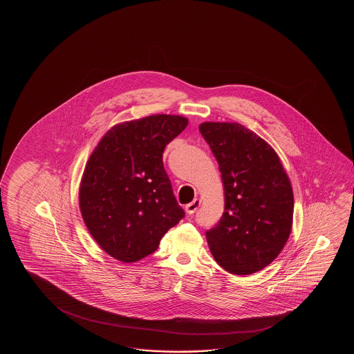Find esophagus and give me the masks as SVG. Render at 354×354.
Instances as JSON below:
<instances>
[{"instance_id": "obj_1", "label": "esophagus", "mask_w": 354, "mask_h": 354, "mask_svg": "<svg viewBox=\"0 0 354 354\" xmlns=\"http://www.w3.org/2000/svg\"><path fill=\"white\" fill-rule=\"evenodd\" d=\"M200 205H201V200L195 198L192 203L186 205V212H187L188 215H194L196 211H197V209L200 207Z\"/></svg>"}]
</instances>
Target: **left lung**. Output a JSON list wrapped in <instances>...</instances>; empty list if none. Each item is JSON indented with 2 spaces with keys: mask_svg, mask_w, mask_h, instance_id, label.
Listing matches in <instances>:
<instances>
[{
  "mask_svg": "<svg viewBox=\"0 0 354 354\" xmlns=\"http://www.w3.org/2000/svg\"><path fill=\"white\" fill-rule=\"evenodd\" d=\"M224 185L225 209L206 239L218 266L233 274L263 270L285 247L292 227L294 194L279 156L238 122H203Z\"/></svg>",
  "mask_w": 354,
  "mask_h": 354,
  "instance_id": "8db88e82",
  "label": "left lung"
}]
</instances>
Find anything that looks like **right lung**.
<instances>
[{
  "label": "right lung",
  "mask_w": 354,
  "mask_h": 354,
  "mask_svg": "<svg viewBox=\"0 0 354 354\" xmlns=\"http://www.w3.org/2000/svg\"><path fill=\"white\" fill-rule=\"evenodd\" d=\"M186 118L151 115L115 125L91 154L80 188L84 224L107 254L136 262L185 218L163 166Z\"/></svg>",
  "instance_id": "add662e5"
}]
</instances>
